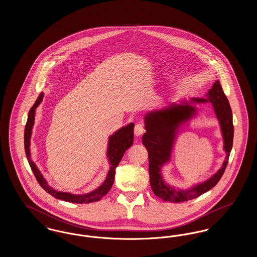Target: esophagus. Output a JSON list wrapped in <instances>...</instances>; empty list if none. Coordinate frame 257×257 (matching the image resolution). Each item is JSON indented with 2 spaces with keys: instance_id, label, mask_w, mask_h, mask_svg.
<instances>
[{
  "instance_id": "obj_1",
  "label": "esophagus",
  "mask_w": 257,
  "mask_h": 257,
  "mask_svg": "<svg viewBox=\"0 0 257 257\" xmlns=\"http://www.w3.org/2000/svg\"><path fill=\"white\" fill-rule=\"evenodd\" d=\"M145 126H144V124H142V123H138V124H136V126H135L134 129V133L137 137H140V136H142V135L145 133Z\"/></svg>"
}]
</instances>
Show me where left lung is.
Listing matches in <instances>:
<instances>
[{"mask_svg":"<svg viewBox=\"0 0 257 257\" xmlns=\"http://www.w3.org/2000/svg\"><path fill=\"white\" fill-rule=\"evenodd\" d=\"M192 101L196 103L210 102L212 104L220 122L224 145L223 149L226 156L220 170L206 181L196 184L187 190H176L171 187L164 181L161 169L166 163L170 162L178 128L196 114V108L195 106H190L188 102H185L183 105L172 103L165 109L147 112L145 117L147 132L143 136V145L148 152L150 185L153 193L165 201H188L201 196L215 187L225 171L232 148L234 134L232 110L220 82H215L212 88L208 91L206 98H193Z\"/></svg>","mask_w":257,"mask_h":257,"instance_id":"obj_1","label":"left lung"}]
</instances>
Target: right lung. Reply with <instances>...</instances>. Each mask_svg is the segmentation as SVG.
Listing matches in <instances>:
<instances>
[{
    "instance_id": "1",
    "label": "right lung",
    "mask_w": 257,
    "mask_h": 257,
    "mask_svg": "<svg viewBox=\"0 0 257 257\" xmlns=\"http://www.w3.org/2000/svg\"><path fill=\"white\" fill-rule=\"evenodd\" d=\"M43 98V93H41L34 104V106L31 108L28 114V120L26 123L24 133L25 152L28 162L30 164V167L34 172L37 182L39 185L48 193L51 196L61 199L67 202L72 203H90L100 200L103 196L107 195L114 181V174L115 169L118 166L120 160L122 159L123 155L125 151L130 147H132L134 142V123H130L127 126L122 127L121 129L117 130L113 135H111L109 138L108 143V150H107V158L110 162V171L107 174V177L100 187H98L96 190L86 194V195H72L70 193L65 192H59L50 187L47 181L44 179L41 172L37 169L35 162L31 159V152H30V144H31V136L32 130L35 123V115H36V109L38 105L41 103Z\"/></svg>"
}]
</instances>
